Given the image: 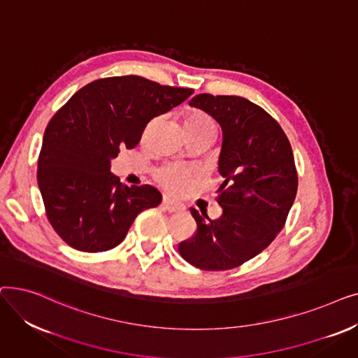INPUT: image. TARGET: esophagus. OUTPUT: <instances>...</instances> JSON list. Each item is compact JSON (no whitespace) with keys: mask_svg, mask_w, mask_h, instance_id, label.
<instances>
[{"mask_svg":"<svg viewBox=\"0 0 358 358\" xmlns=\"http://www.w3.org/2000/svg\"><path fill=\"white\" fill-rule=\"evenodd\" d=\"M164 208L171 213H178V212H182L185 209L181 203H178L173 199H168V197L164 199Z\"/></svg>","mask_w":358,"mask_h":358,"instance_id":"1","label":"esophagus"}]
</instances>
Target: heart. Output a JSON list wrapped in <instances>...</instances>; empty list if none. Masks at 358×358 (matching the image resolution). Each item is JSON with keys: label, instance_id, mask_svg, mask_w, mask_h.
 I'll use <instances>...</instances> for the list:
<instances>
[{"label": "heart", "instance_id": "obj_1", "mask_svg": "<svg viewBox=\"0 0 358 358\" xmlns=\"http://www.w3.org/2000/svg\"><path fill=\"white\" fill-rule=\"evenodd\" d=\"M158 124V119L150 120L145 129V138L152 134V130ZM184 126L187 129V134H199V131H208L215 130V123L210 116L206 115L203 111L194 110L187 115L184 120ZM158 181L165 187V189L180 193L190 187L193 180V171L178 164H168L162 166L157 173Z\"/></svg>", "mask_w": 358, "mask_h": 358}]
</instances>
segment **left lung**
Wrapping results in <instances>:
<instances>
[{
  "instance_id": "1",
  "label": "left lung",
  "mask_w": 358,
  "mask_h": 358,
  "mask_svg": "<svg viewBox=\"0 0 358 358\" xmlns=\"http://www.w3.org/2000/svg\"><path fill=\"white\" fill-rule=\"evenodd\" d=\"M189 104L222 127L223 213L212 220L192 208L197 232L178 251L200 270L235 268L266 250L285 227L297 193L293 150L280 124L247 99L199 94Z\"/></svg>"
}]
</instances>
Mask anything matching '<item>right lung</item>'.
I'll use <instances>...</instances> for the list:
<instances>
[{"mask_svg": "<svg viewBox=\"0 0 358 358\" xmlns=\"http://www.w3.org/2000/svg\"><path fill=\"white\" fill-rule=\"evenodd\" d=\"M192 88L159 85L138 75L92 81L49 122L37 182L52 228L69 247L103 252L126 238L136 216L157 208L152 185H124L110 171L122 148H135L143 129L189 99Z\"/></svg>", "mask_w": 358, "mask_h": 358, "instance_id": "add662e5", "label": "right lung"}]
</instances>
